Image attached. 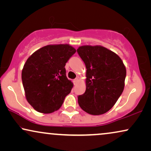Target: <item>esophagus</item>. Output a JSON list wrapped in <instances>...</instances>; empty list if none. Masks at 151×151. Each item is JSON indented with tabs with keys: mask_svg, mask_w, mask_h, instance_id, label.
I'll use <instances>...</instances> for the list:
<instances>
[{
	"mask_svg": "<svg viewBox=\"0 0 151 151\" xmlns=\"http://www.w3.org/2000/svg\"><path fill=\"white\" fill-rule=\"evenodd\" d=\"M78 81H79V78H76V79H74L73 80V82H74V85H75V84L77 83Z\"/></svg>",
	"mask_w": 151,
	"mask_h": 151,
	"instance_id": "1",
	"label": "esophagus"
}]
</instances>
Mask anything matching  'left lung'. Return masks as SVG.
Segmentation results:
<instances>
[{
  "label": "left lung",
  "mask_w": 151,
  "mask_h": 151,
  "mask_svg": "<svg viewBox=\"0 0 151 151\" xmlns=\"http://www.w3.org/2000/svg\"><path fill=\"white\" fill-rule=\"evenodd\" d=\"M77 53L85 63L86 90L78 96L80 107L99 115L111 109L123 92L126 70L113 52L102 46H81Z\"/></svg>",
  "instance_id": "left-lung-1"
}]
</instances>
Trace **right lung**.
I'll list each match as a JSON object with an SVG mask.
<instances>
[{
	"label": "right lung",
	"instance_id": "add662e5",
	"mask_svg": "<svg viewBox=\"0 0 151 151\" xmlns=\"http://www.w3.org/2000/svg\"><path fill=\"white\" fill-rule=\"evenodd\" d=\"M76 50L69 45H50L28 58L22 70L26 99L37 111L51 113L59 110L73 84L65 68Z\"/></svg>",
	"mask_w": 151,
	"mask_h": 151
}]
</instances>
